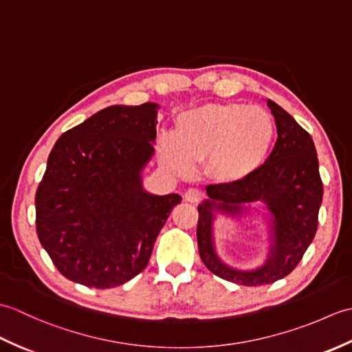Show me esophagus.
I'll list each match as a JSON object with an SVG mask.
<instances>
[{"label":"esophagus","mask_w":352,"mask_h":352,"mask_svg":"<svg viewBox=\"0 0 352 352\" xmlns=\"http://www.w3.org/2000/svg\"><path fill=\"white\" fill-rule=\"evenodd\" d=\"M203 197H204L203 192L198 189H193V188L188 189L184 193V199L189 201V203H199V201L203 199Z\"/></svg>","instance_id":"1"}]
</instances>
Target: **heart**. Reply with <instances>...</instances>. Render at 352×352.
I'll return each mask as SVG.
<instances>
[{"label": "heart", "instance_id": "obj_1", "mask_svg": "<svg viewBox=\"0 0 352 352\" xmlns=\"http://www.w3.org/2000/svg\"><path fill=\"white\" fill-rule=\"evenodd\" d=\"M275 122L263 107L212 102L183 111L174 133H163L159 154L164 166L188 175L204 160L206 174L221 184H236L256 174L275 142Z\"/></svg>", "mask_w": 352, "mask_h": 352}]
</instances>
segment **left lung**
Wrapping results in <instances>:
<instances>
[{"label":"left lung","instance_id":"obj_1","mask_svg":"<svg viewBox=\"0 0 352 352\" xmlns=\"http://www.w3.org/2000/svg\"><path fill=\"white\" fill-rule=\"evenodd\" d=\"M267 107L275 118L278 138L263 166L241 183L207 186L208 198L198 206L197 239L201 260L219 278L243 286L271 284L294 271L315 239L324 195L311 136L276 102L267 100ZM257 202L272 214L268 258L250 272L231 268L214 250L215 213L240 217Z\"/></svg>","mask_w":352,"mask_h":352}]
</instances>
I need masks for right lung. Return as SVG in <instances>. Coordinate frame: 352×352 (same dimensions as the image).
Segmentation results:
<instances>
[{
    "instance_id": "1",
    "label": "right lung",
    "mask_w": 352,
    "mask_h": 352,
    "mask_svg": "<svg viewBox=\"0 0 352 352\" xmlns=\"http://www.w3.org/2000/svg\"><path fill=\"white\" fill-rule=\"evenodd\" d=\"M159 104L110 106L63 133L36 192V231L66 278L121 286L146 267L178 193L154 195L142 172L154 155Z\"/></svg>"
}]
</instances>
